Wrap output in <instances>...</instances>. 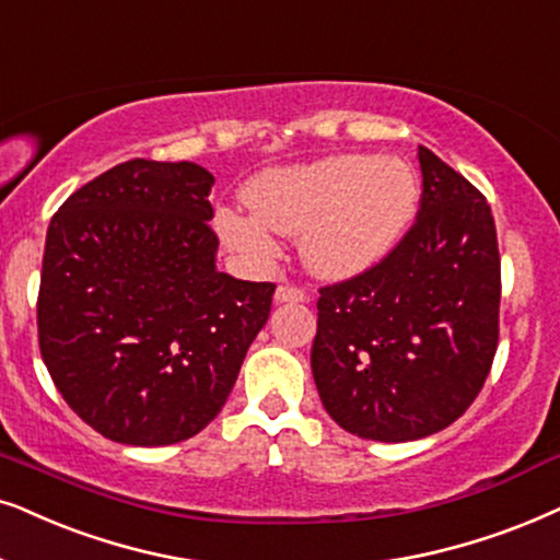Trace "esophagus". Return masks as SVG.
Returning <instances> with one entry per match:
<instances>
[{
    "mask_svg": "<svg viewBox=\"0 0 560 560\" xmlns=\"http://www.w3.org/2000/svg\"><path fill=\"white\" fill-rule=\"evenodd\" d=\"M306 301V290L295 285H278L275 290V303H303Z\"/></svg>",
    "mask_w": 560,
    "mask_h": 560,
    "instance_id": "1",
    "label": "esophagus"
}]
</instances>
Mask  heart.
Segmentation results:
<instances>
[{"instance_id": "heart-1", "label": "heart", "mask_w": 560, "mask_h": 560, "mask_svg": "<svg viewBox=\"0 0 560 560\" xmlns=\"http://www.w3.org/2000/svg\"><path fill=\"white\" fill-rule=\"evenodd\" d=\"M242 198L252 215L234 208L215 213L218 234L231 249L267 262L278 254L270 231L298 236L311 272L345 280L383 262L406 236L419 179L401 159L339 154L265 170L246 183Z\"/></svg>"}]
</instances>
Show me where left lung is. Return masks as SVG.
<instances>
[{"mask_svg":"<svg viewBox=\"0 0 560 560\" xmlns=\"http://www.w3.org/2000/svg\"><path fill=\"white\" fill-rule=\"evenodd\" d=\"M422 200L383 262L318 288L311 370L324 409L362 440L445 430L481 394L499 345L497 226L463 174L419 147Z\"/></svg>","mask_w":560,"mask_h":560,"instance_id":"obj_1","label":"left lung"}]
</instances>
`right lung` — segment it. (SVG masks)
I'll list each match as a JSON object with an SVG mask.
<instances>
[{
    "label": "right lung",
    "instance_id": "add662e5",
    "mask_svg": "<svg viewBox=\"0 0 560 560\" xmlns=\"http://www.w3.org/2000/svg\"><path fill=\"white\" fill-rule=\"evenodd\" d=\"M213 183L200 164L130 159L50 218L40 354L107 440L156 447L206 430L270 316L272 282L215 270Z\"/></svg>",
    "mask_w": 560,
    "mask_h": 560
}]
</instances>
